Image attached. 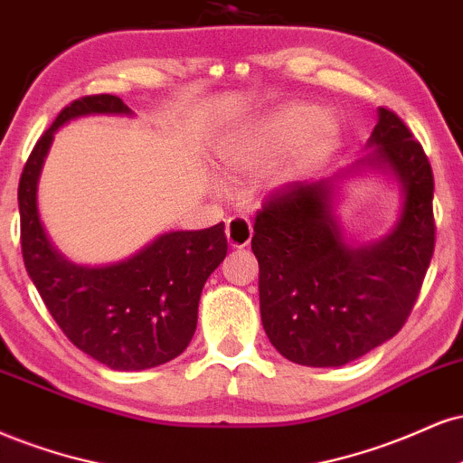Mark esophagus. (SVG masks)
Segmentation results:
<instances>
[{
  "mask_svg": "<svg viewBox=\"0 0 463 463\" xmlns=\"http://www.w3.org/2000/svg\"><path fill=\"white\" fill-rule=\"evenodd\" d=\"M225 236H227V242H230L233 249L247 247L253 238L251 221H249L247 216H241V214L232 216L225 225Z\"/></svg>",
  "mask_w": 463,
  "mask_h": 463,
  "instance_id": "1",
  "label": "esophagus"
}]
</instances>
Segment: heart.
<instances>
[{
    "instance_id": "b5f03b06",
    "label": "heart",
    "mask_w": 463,
    "mask_h": 463,
    "mask_svg": "<svg viewBox=\"0 0 463 463\" xmlns=\"http://www.w3.org/2000/svg\"><path fill=\"white\" fill-rule=\"evenodd\" d=\"M338 138V123L309 106H288L260 123L227 154V166L241 175H262L295 146L275 173L277 184L295 182L314 171Z\"/></svg>"
}]
</instances>
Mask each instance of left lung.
<instances>
[{"label":"left lung","mask_w":463,"mask_h":463,"mask_svg":"<svg viewBox=\"0 0 463 463\" xmlns=\"http://www.w3.org/2000/svg\"><path fill=\"white\" fill-rule=\"evenodd\" d=\"M368 145L403 186L390 236L351 249L331 214V182L286 184L264 199L251 249L270 345L303 366H342L401 331L425 281L433 247V171L399 114L379 108Z\"/></svg>","instance_id":"left-lung-1"}]
</instances>
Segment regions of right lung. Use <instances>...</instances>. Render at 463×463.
I'll return each mask as SVG.
<instances>
[{"label": "right lung", "instance_id": "add662e5", "mask_svg": "<svg viewBox=\"0 0 463 463\" xmlns=\"http://www.w3.org/2000/svg\"><path fill=\"white\" fill-rule=\"evenodd\" d=\"M128 112L117 95L80 97L38 138L19 179L21 253L49 314L80 351L114 371H145L171 362L193 340L201 290L227 255L225 225L168 232L125 262L86 269L52 247L36 208L38 175L60 125Z\"/></svg>", "mask_w": 463, "mask_h": 463}]
</instances>
